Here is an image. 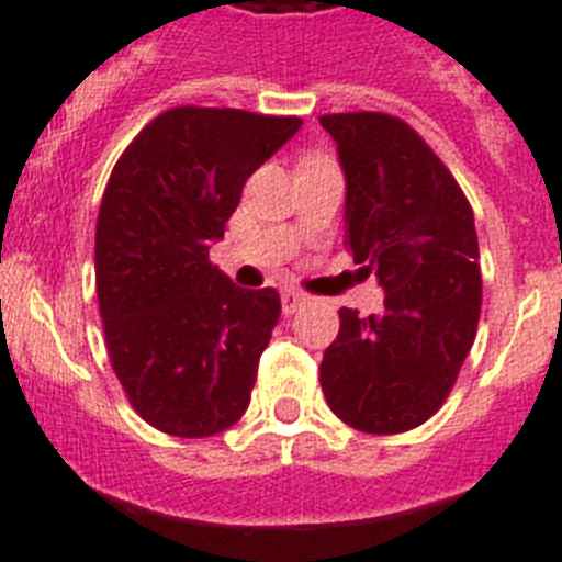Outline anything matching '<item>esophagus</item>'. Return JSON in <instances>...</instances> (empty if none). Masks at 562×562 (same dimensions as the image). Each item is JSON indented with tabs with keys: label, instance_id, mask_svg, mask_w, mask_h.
<instances>
[{
	"label": "esophagus",
	"instance_id": "34e87169",
	"mask_svg": "<svg viewBox=\"0 0 562 562\" xmlns=\"http://www.w3.org/2000/svg\"><path fill=\"white\" fill-rule=\"evenodd\" d=\"M305 303H308V296L300 294V291H285V294H282V311H285V314H294V311L303 308Z\"/></svg>",
	"mask_w": 562,
	"mask_h": 562
}]
</instances>
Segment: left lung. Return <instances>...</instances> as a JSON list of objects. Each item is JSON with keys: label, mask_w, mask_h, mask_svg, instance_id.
<instances>
[{"label": "left lung", "mask_w": 562, "mask_h": 562, "mask_svg": "<svg viewBox=\"0 0 562 562\" xmlns=\"http://www.w3.org/2000/svg\"><path fill=\"white\" fill-rule=\"evenodd\" d=\"M346 173V243L385 291L383 311H339L323 394L366 434L423 426L449 397L477 334L483 280L474 214L423 136L389 113L319 116Z\"/></svg>", "instance_id": "1"}]
</instances>
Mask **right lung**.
Masks as SVG:
<instances>
[{
  "mask_svg": "<svg viewBox=\"0 0 562 562\" xmlns=\"http://www.w3.org/2000/svg\"><path fill=\"white\" fill-rule=\"evenodd\" d=\"M303 120L171 108L113 165L97 220L108 357L136 414L173 437H211L251 403L280 319L273 289H239L209 262L245 179Z\"/></svg>",
  "mask_w": 562,
  "mask_h": 562,
  "instance_id": "right-lung-1",
  "label": "right lung"
}]
</instances>
